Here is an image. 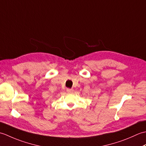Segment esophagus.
<instances>
[{
  "label": "esophagus",
  "mask_w": 146,
  "mask_h": 146,
  "mask_svg": "<svg viewBox=\"0 0 146 146\" xmlns=\"http://www.w3.org/2000/svg\"><path fill=\"white\" fill-rule=\"evenodd\" d=\"M66 92H67V93H68V94H72V93L73 92V90L70 89V88H67Z\"/></svg>",
  "instance_id": "1"
}]
</instances>
